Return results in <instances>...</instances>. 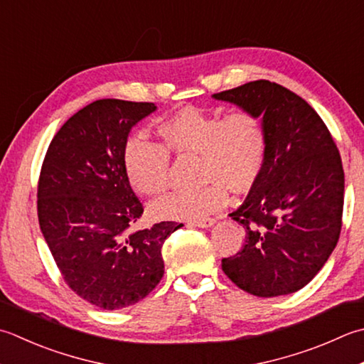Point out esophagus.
<instances>
[{
  "label": "esophagus",
  "mask_w": 364,
  "mask_h": 364,
  "mask_svg": "<svg viewBox=\"0 0 364 364\" xmlns=\"http://www.w3.org/2000/svg\"><path fill=\"white\" fill-rule=\"evenodd\" d=\"M215 223H216V220L213 219V218H200V219L188 220L189 225H192V227H202V229H206V227H211Z\"/></svg>",
  "instance_id": "esophagus-1"
}]
</instances>
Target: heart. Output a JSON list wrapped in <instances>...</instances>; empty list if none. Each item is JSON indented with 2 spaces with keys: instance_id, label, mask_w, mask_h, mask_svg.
Instances as JSON below:
<instances>
[{
  "instance_id": "1",
  "label": "heart",
  "mask_w": 364,
  "mask_h": 364,
  "mask_svg": "<svg viewBox=\"0 0 364 364\" xmlns=\"http://www.w3.org/2000/svg\"><path fill=\"white\" fill-rule=\"evenodd\" d=\"M162 144L140 135L126 140L123 162L132 186L145 196H159L168 186L170 153L197 154L202 186L175 191L153 205L164 219H197L225 202V188L247 191L257 180L267 151L265 121L252 110L223 117L184 107L158 126Z\"/></svg>"
}]
</instances>
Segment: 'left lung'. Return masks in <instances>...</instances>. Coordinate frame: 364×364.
Here are the masks:
<instances>
[{
    "label": "left lung",
    "mask_w": 364,
    "mask_h": 364,
    "mask_svg": "<svg viewBox=\"0 0 364 364\" xmlns=\"http://www.w3.org/2000/svg\"><path fill=\"white\" fill-rule=\"evenodd\" d=\"M262 115L267 151L257 180L232 218L243 225V249L223 272L255 296L303 289L328 260L341 235L344 168L318 113L282 85L255 80L213 95Z\"/></svg>",
    "instance_id": "left-lung-1"
}]
</instances>
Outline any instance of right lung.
<instances>
[{
    "mask_svg": "<svg viewBox=\"0 0 364 364\" xmlns=\"http://www.w3.org/2000/svg\"><path fill=\"white\" fill-rule=\"evenodd\" d=\"M151 102L99 99L70 117L47 148L38 181L42 235L64 282L85 301L113 311L139 303L164 276L162 246L183 224L162 220L131 233L144 205L123 149Z\"/></svg>",
    "mask_w": 364,
    "mask_h": 364,
    "instance_id": "add662e5",
    "label": "right lung"
}]
</instances>
